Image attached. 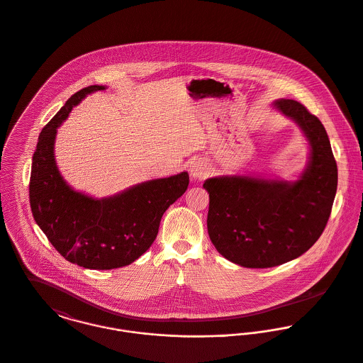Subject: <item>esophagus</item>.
<instances>
[{
    "instance_id": "1",
    "label": "esophagus",
    "mask_w": 363,
    "mask_h": 363,
    "mask_svg": "<svg viewBox=\"0 0 363 363\" xmlns=\"http://www.w3.org/2000/svg\"><path fill=\"white\" fill-rule=\"evenodd\" d=\"M189 172H191V175H192L194 179H201V178L207 174L206 164L201 162V160H195V162H191Z\"/></svg>"
}]
</instances>
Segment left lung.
<instances>
[{
  "mask_svg": "<svg viewBox=\"0 0 363 363\" xmlns=\"http://www.w3.org/2000/svg\"><path fill=\"white\" fill-rule=\"evenodd\" d=\"M274 107L296 122L311 143V160L295 182L218 177L203 184L210 203L208 237L225 259L249 269L280 266L320 238L337 192V162L320 120L295 100Z\"/></svg>",
  "mask_w": 363,
  "mask_h": 363,
  "instance_id": "1",
  "label": "left lung"
}]
</instances>
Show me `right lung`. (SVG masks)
<instances>
[{
    "instance_id": "1",
    "label": "right lung",
    "mask_w": 363,
    "mask_h": 363,
    "mask_svg": "<svg viewBox=\"0 0 363 363\" xmlns=\"http://www.w3.org/2000/svg\"><path fill=\"white\" fill-rule=\"evenodd\" d=\"M104 89L93 84L77 91L43 128L29 184L32 213L48 241L68 262L93 270L118 269L140 257L156 240L165 210L189 185L188 172H181L93 199L64 181L54 159L57 128L86 94Z\"/></svg>"
}]
</instances>
